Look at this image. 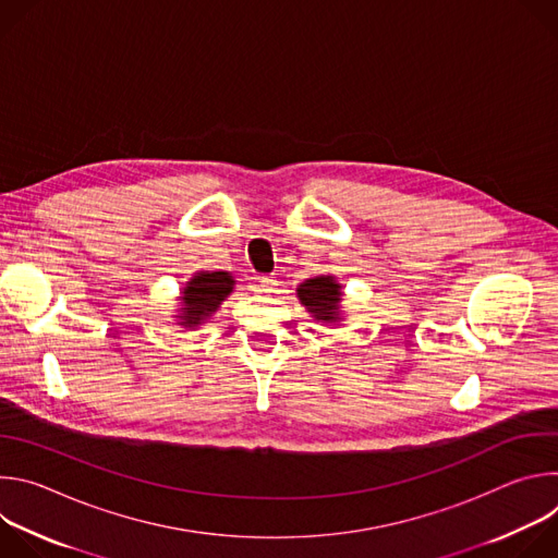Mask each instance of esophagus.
Returning <instances> with one entry per match:
<instances>
[{"label":"esophagus","mask_w":558,"mask_h":558,"mask_svg":"<svg viewBox=\"0 0 558 558\" xmlns=\"http://www.w3.org/2000/svg\"><path fill=\"white\" fill-rule=\"evenodd\" d=\"M260 284V291L263 293H274L276 291V287H278V280H276V276H260V280H258Z\"/></svg>","instance_id":"obj_1"}]
</instances>
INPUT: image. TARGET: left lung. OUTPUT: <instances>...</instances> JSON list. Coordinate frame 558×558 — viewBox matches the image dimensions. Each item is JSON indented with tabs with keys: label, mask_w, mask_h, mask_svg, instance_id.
Here are the masks:
<instances>
[{
	"label": "left lung",
	"mask_w": 558,
	"mask_h": 558,
	"mask_svg": "<svg viewBox=\"0 0 558 558\" xmlns=\"http://www.w3.org/2000/svg\"><path fill=\"white\" fill-rule=\"evenodd\" d=\"M298 295L302 304L313 313V317L325 323H338V302H340V284L333 282L331 276L313 278L298 287Z\"/></svg>",
	"instance_id": "left-lung-1"
}]
</instances>
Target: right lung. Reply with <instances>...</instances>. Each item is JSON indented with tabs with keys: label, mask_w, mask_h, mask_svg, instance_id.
I'll use <instances>...</instances> for the list:
<instances>
[{
	"label": "right lung",
	"mask_w": 558,
	"mask_h": 558,
	"mask_svg": "<svg viewBox=\"0 0 558 558\" xmlns=\"http://www.w3.org/2000/svg\"><path fill=\"white\" fill-rule=\"evenodd\" d=\"M233 280L227 271L198 274L183 291V313L179 315L185 327L201 325L209 313L218 308V304L231 293Z\"/></svg>",
	"instance_id": "1"
}]
</instances>
